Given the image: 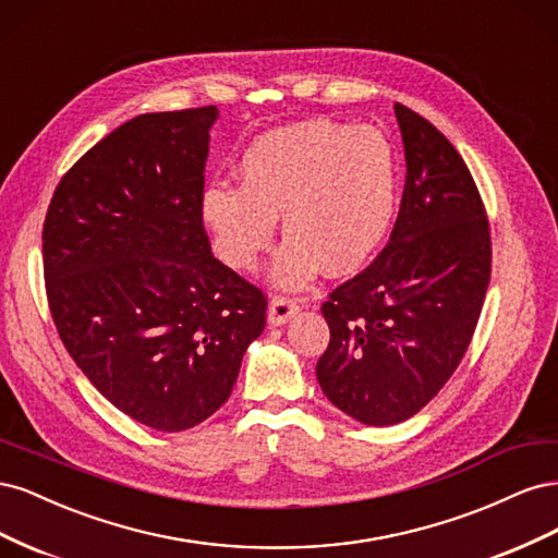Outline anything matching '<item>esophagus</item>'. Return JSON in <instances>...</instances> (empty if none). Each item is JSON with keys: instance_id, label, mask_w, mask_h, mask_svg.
<instances>
[{"instance_id": "34e87169", "label": "esophagus", "mask_w": 558, "mask_h": 558, "mask_svg": "<svg viewBox=\"0 0 558 558\" xmlns=\"http://www.w3.org/2000/svg\"><path fill=\"white\" fill-rule=\"evenodd\" d=\"M298 310H300V305H298L295 298L277 295V298H272V302H269L267 318H269V324H272V326H283L293 314H298Z\"/></svg>"}]
</instances>
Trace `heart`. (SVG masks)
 <instances>
[{"label": "heart", "mask_w": 558, "mask_h": 558, "mask_svg": "<svg viewBox=\"0 0 558 558\" xmlns=\"http://www.w3.org/2000/svg\"><path fill=\"white\" fill-rule=\"evenodd\" d=\"M240 185L218 181L199 195V221L218 258L253 269L272 244L277 216L286 242L272 281L310 283L324 263L349 275L367 263L396 211V156L377 128L307 121L253 140L238 167Z\"/></svg>", "instance_id": "heart-1"}]
</instances>
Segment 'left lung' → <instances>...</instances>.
I'll return each instance as SVG.
<instances>
[{
  "instance_id": "left-lung-1",
  "label": "left lung",
  "mask_w": 558,
  "mask_h": 558,
  "mask_svg": "<svg viewBox=\"0 0 558 558\" xmlns=\"http://www.w3.org/2000/svg\"><path fill=\"white\" fill-rule=\"evenodd\" d=\"M408 177L388 244L320 305L326 398L367 426H393L440 393L470 347L492 279L477 183L445 134L396 105Z\"/></svg>"
}]
</instances>
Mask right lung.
Masks as SVG:
<instances>
[{
  "label": "right lung",
  "instance_id": "1",
  "mask_svg": "<svg viewBox=\"0 0 558 558\" xmlns=\"http://www.w3.org/2000/svg\"><path fill=\"white\" fill-rule=\"evenodd\" d=\"M216 107L144 113L81 156L50 199L44 279L64 349L113 408L179 433L230 398L267 295L199 221Z\"/></svg>",
  "mask_w": 558,
  "mask_h": 558
}]
</instances>
